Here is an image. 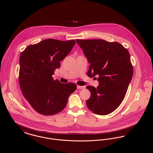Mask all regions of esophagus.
Instances as JSON below:
<instances>
[{
    "label": "esophagus",
    "instance_id": "esophagus-1",
    "mask_svg": "<svg viewBox=\"0 0 153 153\" xmlns=\"http://www.w3.org/2000/svg\"><path fill=\"white\" fill-rule=\"evenodd\" d=\"M85 87L84 86H79L77 85V89H84Z\"/></svg>",
    "mask_w": 153,
    "mask_h": 153
}]
</instances>
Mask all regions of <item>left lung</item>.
<instances>
[{"instance_id": "1", "label": "left lung", "mask_w": 153, "mask_h": 153, "mask_svg": "<svg viewBox=\"0 0 153 153\" xmlns=\"http://www.w3.org/2000/svg\"><path fill=\"white\" fill-rule=\"evenodd\" d=\"M76 42L90 64L88 76L99 75L97 87H87L91 92L86 101L88 108L98 115L109 114L121 104L131 82L133 68L130 53L118 42L102 39H76Z\"/></svg>"}]
</instances>
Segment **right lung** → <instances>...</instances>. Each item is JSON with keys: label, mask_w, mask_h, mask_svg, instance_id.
<instances>
[{"label": "right lung", "mask_w": 153, "mask_h": 153, "mask_svg": "<svg viewBox=\"0 0 153 153\" xmlns=\"http://www.w3.org/2000/svg\"><path fill=\"white\" fill-rule=\"evenodd\" d=\"M75 44V40L48 39L28 46L21 53L19 85L24 97L39 114L51 115L61 112L76 90L75 84H62L52 76Z\"/></svg>", "instance_id": "right-lung-1"}]
</instances>
